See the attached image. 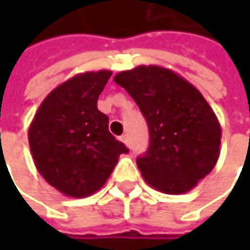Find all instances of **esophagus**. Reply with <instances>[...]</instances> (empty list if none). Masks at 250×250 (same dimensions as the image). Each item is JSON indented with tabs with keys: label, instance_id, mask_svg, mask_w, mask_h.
<instances>
[{
	"label": "esophagus",
	"instance_id": "1",
	"mask_svg": "<svg viewBox=\"0 0 250 250\" xmlns=\"http://www.w3.org/2000/svg\"><path fill=\"white\" fill-rule=\"evenodd\" d=\"M120 140H122L125 145H127V146H128V136H127V134H123V136L120 137Z\"/></svg>",
	"mask_w": 250,
	"mask_h": 250
}]
</instances>
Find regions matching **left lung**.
<instances>
[{"mask_svg": "<svg viewBox=\"0 0 250 250\" xmlns=\"http://www.w3.org/2000/svg\"><path fill=\"white\" fill-rule=\"evenodd\" d=\"M149 127V149L137 158L145 181L165 194H184L220 156V123L201 92L174 71L140 65L114 76Z\"/></svg>", "mask_w": 250, "mask_h": 250, "instance_id": "1", "label": "left lung"}]
</instances>
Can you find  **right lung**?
I'll return each instance as SVG.
<instances>
[{
  "label": "right lung",
  "instance_id": "add662e5",
  "mask_svg": "<svg viewBox=\"0 0 250 250\" xmlns=\"http://www.w3.org/2000/svg\"><path fill=\"white\" fill-rule=\"evenodd\" d=\"M111 71L83 72L56 86L28 127L34 165L52 187L68 197L97 192L128 149L108 131V117L97 101Z\"/></svg>",
  "mask_w": 250,
  "mask_h": 250
}]
</instances>
